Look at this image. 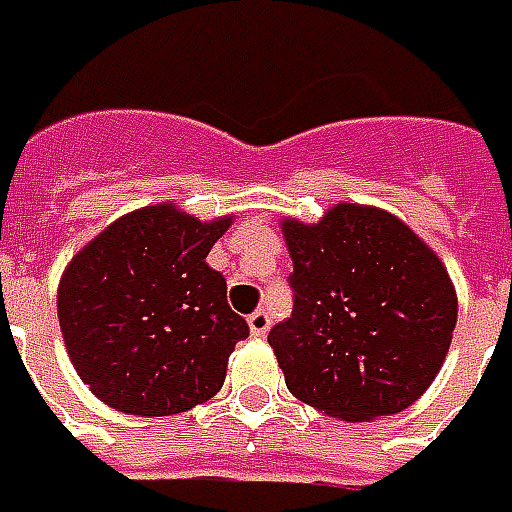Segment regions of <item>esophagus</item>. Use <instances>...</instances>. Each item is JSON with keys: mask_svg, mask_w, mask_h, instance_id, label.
I'll return each mask as SVG.
<instances>
[{"mask_svg": "<svg viewBox=\"0 0 512 512\" xmlns=\"http://www.w3.org/2000/svg\"><path fill=\"white\" fill-rule=\"evenodd\" d=\"M248 328L253 336H264V333L270 331V314H267L264 308L253 311V314L248 317Z\"/></svg>", "mask_w": 512, "mask_h": 512, "instance_id": "obj_1", "label": "esophagus"}]
</instances>
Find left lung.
Masks as SVG:
<instances>
[{"instance_id": "1", "label": "left lung", "mask_w": 512, "mask_h": 512, "mask_svg": "<svg viewBox=\"0 0 512 512\" xmlns=\"http://www.w3.org/2000/svg\"><path fill=\"white\" fill-rule=\"evenodd\" d=\"M295 311L267 342L297 400L342 422L405 411L436 380L458 322L438 253L386 209L281 220Z\"/></svg>"}]
</instances>
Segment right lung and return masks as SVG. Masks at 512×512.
Here are the masks:
<instances>
[{"mask_svg":"<svg viewBox=\"0 0 512 512\" xmlns=\"http://www.w3.org/2000/svg\"><path fill=\"white\" fill-rule=\"evenodd\" d=\"M231 223L234 215L198 220L165 201L118 217L76 250L57 317L76 375L104 405L173 416L223 389L248 322L206 256Z\"/></svg>","mask_w":512,"mask_h":512,"instance_id":"right-lung-1","label":"right lung"}]
</instances>
